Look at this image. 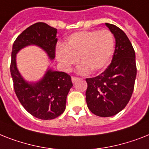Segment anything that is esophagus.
<instances>
[{
    "label": "esophagus",
    "mask_w": 149,
    "mask_h": 149,
    "mask_svg": "<svg viewBox=\"0 0 149 149\" xmlns=\"http://www.w3.org/2000/svg\"><path fill=\"white\" fill-rule=\"evenodd\" d=\"M72 82L73 83H76V82H77V81H78L79 79H80V78H78V77H72Z\"/></svg>",
    "instance_id": "obj_1"
}]
</instances>
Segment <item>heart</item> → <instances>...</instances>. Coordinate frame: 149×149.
Masks as SVG:
<instances>
[{
  "instance_id": "obj_1",
  "label": "heart",
  "mask_w": 149,
  "mask_h": 149,
  "mask_svg": "<svg viewBox=\"0 0 149 149\" xmlns=\"http://www.w3.org/2000/svg\"><path fill=\"white\" fill-rule=\"evenodd\" d=\"M115 47V38L109 30L79 31L71 34L64 46L56 49V58L66 70L73 65L83 63L78 68L79 73L89 70L98 72L108 64Z\"/></svg>"
}]
</instances>
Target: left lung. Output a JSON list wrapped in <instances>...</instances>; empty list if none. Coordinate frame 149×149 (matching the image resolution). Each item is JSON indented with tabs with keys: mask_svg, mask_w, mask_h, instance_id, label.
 Listing matches in <instances>:
<instances>
[{
	"mask_svg": "<svg viewBox=\"0 0 149 149\" xmlns=\"http://www.w3.org/2000/svg\"><path fill=\"white\" fill-rule=\"evenodd\" d=\"M105 24L116 39L112 62L100 75L86 79L87 106L100 117L115 116L126 106L133 93L137 72L135 50L126 34L116 25Z\"/></svg>",
	"mask_w": 149,
	"mask_h": 149,
	"instance_id": "8db88e82",
	"label": "left lung"
}]
</instances>
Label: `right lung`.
I'll use <instances>...</instances> for the list:
<instances>
[{
	"mask_svg": "<svg viewBox=\"0 0 149 149\" xmlns=\"http://www.w3.org/2000/svg\"><path fill=\"white\" fill-rule=\"evenodd\" d=\"M56 33V29L45 23H36L17 37L12 47L10 69L16 95L30 114L43 120L54 119L64 112L66 96L72 86L70 76L48 69L39 81L27 82L18 70L16 56L25 47L35 45L43 49L49 60H54L57 42Z\"/></svg>",
	"mask_w": 149,
	"mask_h": 149,
	"instance_id": "1",
	"label": "right lung"
}]
</instances>
